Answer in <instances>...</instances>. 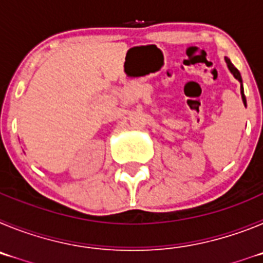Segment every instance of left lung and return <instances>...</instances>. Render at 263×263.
I'll list each match as a JSON object with an SVG mask.
<instances>
[{"instance_id":"8db88e82","label":"left lung","mask_w":263,"mask_h":263,"mask_svg":"<svg viewBox=\"0 0 263 263\" xmlns=\"http://www.w3.org/2000/svg\"><path fill=\"white\" fill-rule=\"evenodd\" d=\"M225 62H227L228 68L231 69V72H232V73H233L234 78H236L237 80L240 81V83H242V79H241V75H240V72H238V69H237L236 67H234L233 64H232V62L229 59H228V58H225ZM241 96H242V101H243V104H245V106H246V99H245V95H243L242 84H241Z\"/></svg>"}]
</instances>
